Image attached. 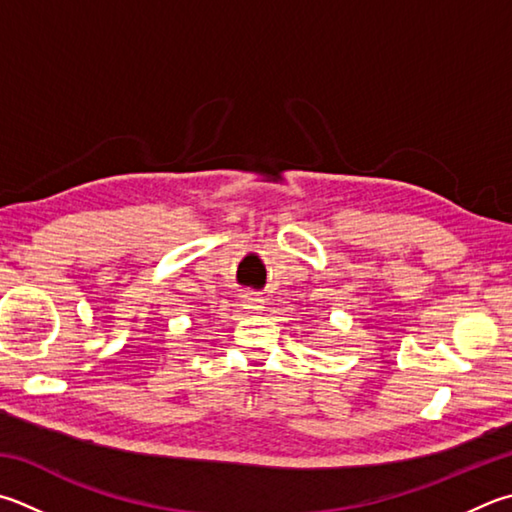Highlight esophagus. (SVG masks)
Instances as JSON below:
<instances>
[{"label": "esophagus", "mask_w": 512, "mask_h": 512, "mask_svg": "<svg viewBox=\"0 0 512 512\" xmlns=\"http://www.w3.org/2000/svg\"><path fill=\"white\" fill-rule=\"evenodd\" d=\"M244 306L248 311H262L264 309V300L259 295H246L244 297Z\"/></svg>", "instance_id": "esophagus-1"}]
</instances>
